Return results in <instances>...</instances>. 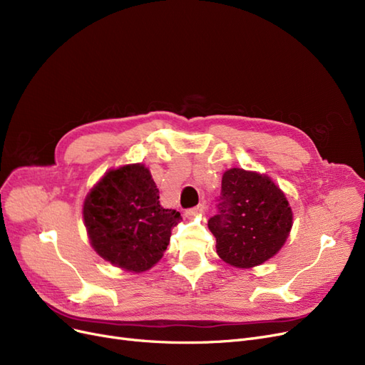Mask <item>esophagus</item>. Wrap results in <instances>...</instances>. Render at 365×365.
Wrapping results in <instances>:
<instances>
[{"mask_svg": "<svg viewBox=\"0 0 365 365\" xmlns=\"http://www.w3.org/2000/svg\"><path fill=\"white\" fill-rule=\"evenodd\" d=\"M205 210H206V205L201 203V205H198V206H195V207L187 209V210L185 212V215H186L187 218H194V217H198V215H201V213H205Z\"/></svg>", "mask_w": 365, "mask_h": 365, "instance_id": "34e87169", "label": "esophagus"}]
</instances>
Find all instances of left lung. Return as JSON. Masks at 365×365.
I'll use <instances>...</instances> for the list:
<instances>
[{"label":"left lung","instance_id":"left-lung-1","mask_svg":"<svg viewBox=\"0 0 365 365\" xmlns=\"http://www.w3.org/2000/svg\"><path fill=\"white\" fill-rule=\"evenodd\" d=\"M220 213L207 222L220 257L235 267L259 266L286 244L293 213L286 194L257 171L230 168L222 174Z\"/></svg>","mask_w":365,"mask_h":365}]
</instances>
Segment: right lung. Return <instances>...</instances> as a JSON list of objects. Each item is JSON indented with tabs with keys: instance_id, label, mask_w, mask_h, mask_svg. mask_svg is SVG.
I'll return each mask as SVG.
<instances>
[{
	"instance_id": "add662e5",
	"label": "right lung",
	"mask_w": 365,
	"mask_h": 365,
	"mask_svg": "<svg viewBox=\"0 0 365 365\" xmlns=\"http://www.w3.org/2000/svg\"><path fill=\"white\" fill-rule=\"evenodd\" d=\"M83 218L93 250L133 274L162 259L182 220L179 212L160 206L158 186L143 164L106 171L87 194Z\"/></svg>"
}]
</instances>
